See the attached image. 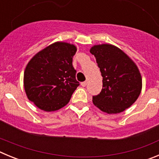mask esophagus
<instances>
[{
    "label": "esophagus",
    "instance_id": "1",
    "mask_svg": "<svg viewBox=\"0 0 159 159\" xmlns=\"http://www.w3.org/2000/svg\"><path fill=\"white\" fill-rule=\"evenodd\" d=\"M86 85H87L86 81H84V82L81 83V86H82V87H86Z\"/></svg>",
    "mask_w": 159,
    "mask_h": 159
}]
</instances>
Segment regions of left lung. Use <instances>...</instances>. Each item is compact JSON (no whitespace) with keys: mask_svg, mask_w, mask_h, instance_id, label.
Instances as JSON below:
<instances>
[{"mask_svg":"<svg viewBox=\"0 0 159 159\" xmlns=\"http://www.w3.org/2000/svg\"><path fill=\"white\" fill-rule=\"evenodd\" d=\"M90 52L96 58L102 76L101 92L92 96L94 104L108 114L120 113L130 107L142 90L141 75L135 64L111 44L95 45Z\"/></svg>","mask_w":159,"mask_h":159,"instance_id":"8db88e82","label":"left lung"}]
</instances>
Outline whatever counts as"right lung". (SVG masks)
I'll return each instance as SVG.
<instances>
[{
    "instance_id": "obj_1",
    "label": "right lung",
    "mask_w": 159,
    "mask_h": 159,
    "mask_svg": "<svg viewBox=\"0 0 159 159\" xmlns=\"http://www.w3.org/2000/svg\"><path fill=\"white\" fill-rule=\"evenodd\" d=\"M75 52L73 44L57 42L29 62L24 74V86L29 100L40 109L53 111L69 102L80 85L72 66Z\"/></svg>"
}]
</instances>
